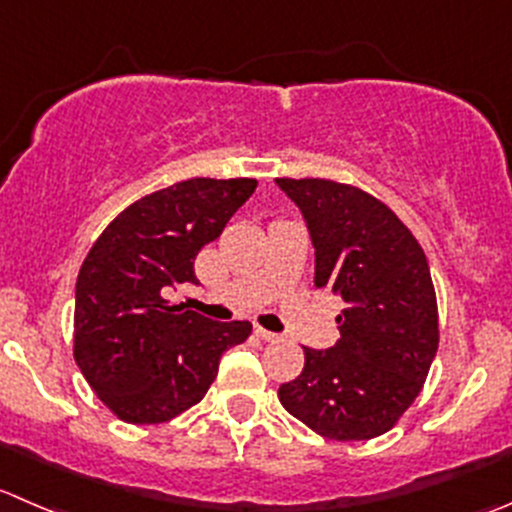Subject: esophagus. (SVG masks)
<instances>
[{
    "instance_id": "1",
    "label": "esophagus",
    "mask_w": 512,
    "mask_h": 512,
    "mask_svg": "<svg viewBox=\"0 0 512 512\" xmlns=\"http://www.w3.org/2000/svg\"><path fill=\"white\" fill-rule=\"evenodd\" d=\"M255 335L260 337V340H265V342H277V340H280V335H277V332L265 330V327H255Z\"/></svg>"
}]
</instances>
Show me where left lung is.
Here are the masks:
<instances>
[{"label":"left lung","mask_w":512,"mask_h":512,"mask_svg":"<svg viewBox=\"0 0 512 512\" xmlns=\"http://www.w3.org/2000/svg\"><path fill=\"white\" fill-rule=\"evenodd\" d=\"M315 245V287L345 310L330 350L305 347V367L280 385L282 408L337 443L395 428L438 352V300L428 257L400 217L360 187L277 177Z\"/></svg>","instance_id":"1"}]
</instances>
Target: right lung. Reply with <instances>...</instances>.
I'll return each mask as SVG.
<instances>
[{"instance_id":"1","label":"right lung","mask_w":512,"mask_h":512,"mask_svg":"<svg viewBox=\"0 0 512 512\" xmlns=\"http://www.w3.org/2000/svg\"><path fill=\"white\" fill-rule=\"evenodd\" d=\"M255 187L252 177H195L152 192L119 212L84 257L74 360L124 423H167L200 403L222 352L250 337L247 320L212 322L167 297L177 285H197V252Z\"/></svg>"}]
</instances>
